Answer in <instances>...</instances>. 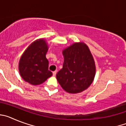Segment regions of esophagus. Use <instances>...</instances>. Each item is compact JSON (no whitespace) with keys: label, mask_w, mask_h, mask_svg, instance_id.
<instances>
[{"label":"esophagus","mask_w":126,"mask_h":126,"mask_svg":"<svg viewBox=\"0 0 126 126\" xmlns=\"http://www.w3.org/2000/svg\"><path fill=\"white\" fill-rule=\"evenodd\" d=\"M56 74H57V71H53V76H55Z\"/></svg>","instance_id":"obj_1"}]
</instances>
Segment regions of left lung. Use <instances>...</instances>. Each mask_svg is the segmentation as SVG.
<instances>
[{"instance_id":"obj_1","label":"left lung","mask_w":126,"mask_h":126,"mask_svg":"<svg viewBox=\"0 0 126 126\" xmlns=\"http://www.w3.org/2000/svg\"><path fill=\"white\" fill-rule=\"evenodd\" d=\"M62 69L56 74L58 82L65 91L78 93L87 89L95 75V64L88 47L76 43L63 51Z\"/></svg>"}]
</instances>
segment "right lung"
I'll use <instances>...</instances> for the list:
<instances>
[{"label":"right lung","mask_w":126,"mask_h":126,"mask_svg":"<svg viewBox=\"0 0 126 126\" xmlns=\"http://www.w3.org/2000/svg\"><path fill=\"white\" fill-rule=\"evenodd\" d=\"M47 45L44 40L35 41L22 55L19 69L22 78L33 85L40 84L52 76L46 58Z\"/></svg>","instance_id":"1"}]
</instances>
